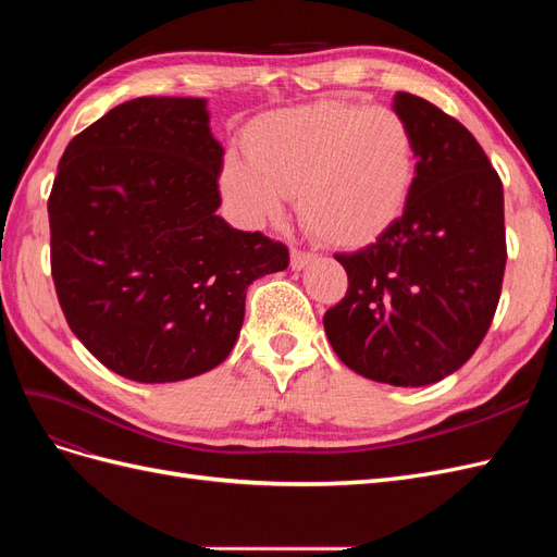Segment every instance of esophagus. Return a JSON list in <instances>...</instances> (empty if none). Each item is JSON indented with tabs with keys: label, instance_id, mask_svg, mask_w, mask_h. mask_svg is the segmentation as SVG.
Masks as SVG:
<instances>
[{
	"label": "esophagus",
	"instance_id": "esophagus-1",
	"mask_svg": "<svg viewBox=\"0 0 557 557\" xmlns=\"http://www.w3.org/2000/svg\"><path fill=\"white\" fill-rule=\"evenodd\" d=\"M313 260H315V252H311V250H301V248L290 250V267L295 269V272H301V269L311 264Z\"/></svg>",
	"mask_w": 557,
	"mask_h": 557
}]
</instances>
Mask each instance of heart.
<instances>
[{"instance_id":"heart-1","label":"heart","mask_w":557,"mask_h":557,"mask_svg":"<svg viewBox=\"0 0 557 557\" xmlns=\"http://www.w3.org/2000/svg\"><path fill=\"white\" fill-rule=\"evenodd\" d=\"M221 166L230 215L248 230L283 221L295 193L305 225L332 246L379 239L418 174L411 125L393 109L315 102L258 115Z\"/></svg>"}]
</instances>
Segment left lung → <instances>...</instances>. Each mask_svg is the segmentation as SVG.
I'll return each instance as SVG.
<instances>
[{
    "instance_id": "obj_1",
    "label": "left lung",
    "mask_w": 557,
    "mask_h": 557,
    "mask_svg": "<svg viewBox=\"0 0 557 557\" xmlns=\"http://www.w3.org/2000/svg\"><path fill=\"white\" fill-rule=\"evenodd\" d=\"M393 111L416 134L413 190L374 244L334 256L348 290L323 325L356 374L418 387L458 372L493 323L507 264L504 190L455 117L409 92Z\"/></svg>"
}]
</instances>
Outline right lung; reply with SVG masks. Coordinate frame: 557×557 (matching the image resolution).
Wrapping results in <instances>:
<instances>
[{
    "instance_id": "add662e5",
    "label": "right lung",
    "mask_w": 557,
    "mask_h": 557,
    "mask_svg": "<svg viewBox=\"0 0 557 557\" xmlns=\"http://www.w3.org/2000/svg\"><path fill=\"white\" fill-rule=\"evenodd\" d=\"M207 99L139 97L66 146L48 199L50 269L66 323L137 383L221 364L239 339L248 285L288 248L218 215L223 146Z\"/></svg>"
}]
</instances>
